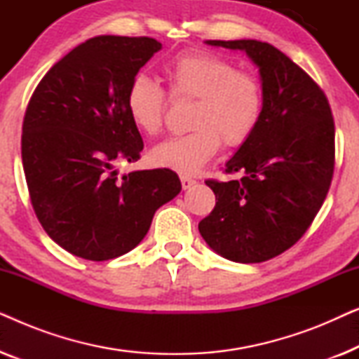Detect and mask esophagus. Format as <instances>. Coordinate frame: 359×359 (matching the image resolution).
I'll return each instance as SVG.
<instances>
[{
	"instance_id": "1",
	"label": "esophagus",
	"mask_w": 359,
	"mask_h": 359,
	"mask_svg": "<svg viewBox=\"0 0 359 359\" xmlns=\"http://www.w3.org/2000/svg\"><path fill=\"white\" fill-rule=\"evenodd\" d=\"M196 184V180L189 178V176H181V186H183V189H189L191 186Z\"/></svg>"
}]
</instances>
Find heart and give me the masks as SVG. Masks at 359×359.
<instances>
[{
	"label": "heart",
	"mask_w": 359,
	"mask_h": 359,
	"mask_svg": "<svg viewBox=\"0 0 359 359\" xmlns=\"http://www.w3.org/2000/svg\"><path fill=\"white\" fill-rule=\"evenodd\" d=\"M173 100H194L183 135L171 137L150 151L155 166L180 175H196L225 147H240L252 139L264 112V88L252 72L219 53L186 50L163 67ZM132 124L156 135L165 124L168 95L145 75L132 78L126 93Z\"/></svg>",
	"instance_id": "obj_1"
}]
</instances>
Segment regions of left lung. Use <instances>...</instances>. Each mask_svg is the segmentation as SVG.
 Returning a JSON list of instances; mask_svg holds the SVG:
<instances>
[{
	"mask_svg": "<svg viewBox=\"0 0 359 359\" xmlns=\"http://www.w3.org/2000/svg\"><path fill=\"white\" fill-rule=\"evenodd\" d=\"M208 43L247 52L262 75L264 112L225 165L242 178L205 180L215 208L199 232L230 262L262 263L299 242L320 210L335 168V122L322 88L271 43Z\"/></svg>",
	"mask_w": 359,
	"mask_h": 359,
	"instance_id": "8db88e82",
	"label": "left lung"
}]
</instances>
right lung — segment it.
<instances>
[{
  "label": "right lung",
  "mask_w": 359,
  "mask_h": 359,
  "mask_svg": "<svg viewBox=\"0 0 359 359\" xmlns=\"http://www.w3.org/2000/svg\"><path fill=\"white\" fill-rule=\"evenodd\" d=\"M160 48L151 37H93L58 60L29 100L21 137L29 198L48 237L75 257L106 262L130 252L155 210L181 191L171 170L122 178L116 170L140 158L126 93Z\"/></svg>",
  "instance_id": "obj_1"
}]
</instances>
